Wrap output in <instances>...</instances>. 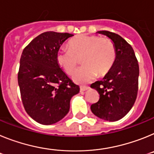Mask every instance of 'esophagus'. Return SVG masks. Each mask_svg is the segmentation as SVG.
Here are the masks:
<instances>
[{
    "label": "esophagus",
    "instance_id": "34e87169",
    "mask_svg": "<svg viewBox=\"0 0 154 154\" xmlns=\"http://www.w3.org/2000/svg\"><path fill=\"white\" fill-rule=\"evenodd\" d=\"M90 88V87L88 86H81V91H85L88 90Z\"/></svg>",
    "mask_w": 154,
    "mask_h": 154
}]
</instances>
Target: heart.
<instances>
[{
    "mask_svg": "<svg viewBox=\"0 0 154 154\" xmlns=\"http://www.w3.org/2000/svg\"><path fill=\"white\" fill-rule=\"evenodd\" d=\"M69 49L62 48L57 53V63L69 75H72L79 64L84 65L73 78L79 84H86L95 78L97 74L104 77L109 73L116 60L114 43L108 38L96 35H80L68 43Z\"/></svg>",
    "mask_w": 154,
    "mask_h": 154,
    "instance_id": "b5f03b06",
    "label": "heart"
}]
</instances>
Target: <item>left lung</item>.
I'll return each mask as SVG.
<instances>
[{"instance_id": "obj_1", "label": "left lung", "mask_w": 154, "mask_h": 154, "mask_svg": "<svg viewBox=\"0 0 154 154\" xmlns=\"http://www.w3.org/2000/svg\"><path fill=\"white\" fill-rule=\"evenodd\" d=\"M112 40L116 49V60L102 81L91 85L99 93L98 101L91 106L94 114L101 119L115 122L130 111L138 93L140 69L133 47L119 35L99 31Z\"/></svg>"}]
</instances>
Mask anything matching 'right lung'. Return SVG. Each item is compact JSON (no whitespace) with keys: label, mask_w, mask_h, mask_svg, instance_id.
<instances>
[{"label":"right lung","mask_w":154,"mask_h":154,"mask_svg":"<svg viewBox=\"0 0 154 154\" xmlns=\"http://www.w3.org/2000/svg\"><path fill=\"white\" fill-rule=\"evenodd\" d=\"M73 35L45 32L24 49L18 81L21 101L32 119L52 125L66 116L69 101L80 91L57 62L61 45Z\"/></svg>","instance_id":"obj_1"}]
</instances>
